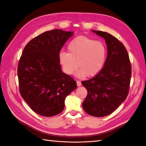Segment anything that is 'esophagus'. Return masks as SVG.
<instances>
[{
    "label": "esophagus",
    "instance_id": "1",
    "mask_svg": "<svg viewBox=\"0 0 146 146\" xmlns=\"http://www.w3.org/2000/svg\"><path fill=\"white\" fill-rule=\"evenodd\" d=\"M77 85L78 86H80L82 85V83L80 81H77Z\"/></svg>",
    "mask_w": 146,
    "mask_h": 146
}]
</instances>
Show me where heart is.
<instances>
[{
  "mask_svg": "<svg viewBox=\"0 0 146 146\" xmlns=\"http://www.w3.org/2000/svg\"><path fill=\"white\" fill-rule=\"evenodd\" d=\"M68 53L61 52L58 58L64 72L72 75L78 67V77L94 76L102 69L106 59V48L99 41L85 36L76 37L68 46Z\"/></svg>",
  "mask_w": 146,
  "mask_h": 146,
  "instance_id": "heart-1",
  "label": "heart"
}]
</instances>
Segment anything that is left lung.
<instances>
[{
  "label": "left lung",
  "instance_id": "obj_1",
  "mask_svg": "<svg viewBox=\"0 0 146 146\" xmlns=\"http://www.w3.org/2000/svg\"><path fill=\"white\" fill-rule=\"evenodd\" d=\"M92 32L104 38L107 56L102 69L93 78L82 82L88 91L82 106L90 115L104 117L112 113L127 98L131 68L126 48L116 38L102 31Z\"/></svg>",
  "mask_w": 146,
  "mask_h": 146
}]
</instances>
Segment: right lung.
Masks as SVG:
<instances>
[{"label": "right lung", "instance_id": "right-lung-1", "mask_svg": "<svg viewBox=\"0 0 146 146\" xmlns=\"http://www.w3.org/2000/svg\"><path fill=\"white\" fill-rule=\"evenodd\" d=\"M73 32L52 30L38 35L25 46L17 68L22 98L41 116L56 115L64 100L77 88L76 81L61 70V48Z\"/></svg>", "mask_w": 146, "mask_h": 146}]
</instances>
